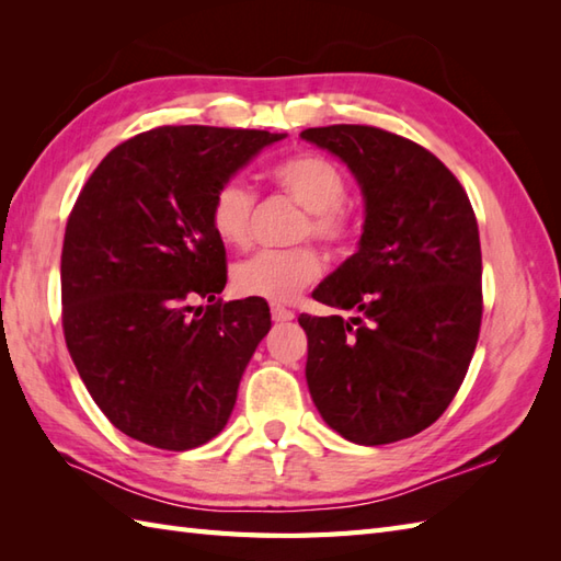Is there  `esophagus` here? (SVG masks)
Wrapping results in <instances>:
<instances>
[{"label": "esophagus", "instance_id": "obj_1", "mask_svg": "<svg viewBox=\"0 0 561 561\" xmlns=\"http://www.w3.org/2000/svg\"><path fill=\"white\" fill-rule=\"evenodd\" d=\"M272 320L274 323H287V320H294V311L284 308L279 304H272Z\"/></svg>", "mask_w": 561, "mask_h": 561}]
</instances>
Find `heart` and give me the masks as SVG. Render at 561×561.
Listing matches in <instances>:
<instances>
[{
  "mask_svg": "<svg viewBox=\"0 0 561 561\" xmlns=\"http://www.w3.org/2000/svg\"><path fill=\"white\" fill-rule=\"evenodd\" d=\"M272 183L296 205L306 209L299 224V238H316L330 250H347L356 226L347 199V178L335 161L323 153L304 151L272 165ZM255 211V193L241 178H229L214 190L209 202V226L229 248H243L250 241V224ZM323 260L311 245L289 250H260L231 270L233 289L243 296L267 301H291L296 294L318 279Z\"/></svg>",
  "mask_w": 561,
  "mask_h": 561,
  "instance_id": "obj_1",
  "label": "heart"
}]
</instances>
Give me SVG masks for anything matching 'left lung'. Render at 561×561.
Masks as SVG:
<instances>
[{
  "instance_id": "1",
  "label": "left lung",
  "mask_w": 561,
  "mask_h": 561,
  "mask_svg": "<svg viewBox=\"0 0 561 561\" xmlns=\"http://www.w3.org/2000/svg\"><path fill=\"white\" fill-rule=\"evenodd\" d=\"M301 137L347 163L364 195L359 250L313 291L354 316L299 318L308 390L352 444L410 438L446 412L478 347V219L458 178L410 139L368 125Z\"/></svg>"
}]
</instances>
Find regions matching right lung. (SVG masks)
I'll list each match as a JSON object with an SVG mask.
<instances>
[{"mask_svg": "<svg viewBox=\"0 0 561 561\" xmlns=\"http://www.w3.org/2000/svg\"><path fill=\"white\" fill-rule=\"evenodd\" d=\"M284 137L157 127L115 147L79 193L62 245L65 340L93 402L129 438L190 450L229 422L272 320L257 296L217 299L226 250L209 202ZM197 298L210 306L195 309Z\"/></svg>", "mask_w": 561, "mask_h": 561, "instance_id": "right-lung-1", "label": "right lung"}]
</instances>
